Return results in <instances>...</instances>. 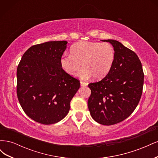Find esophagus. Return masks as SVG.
I'll return each mask as SVG.
<instances>
[{"instance_id":"esophagus-1","label":"esophagus","mask_w":158,"mask_h":158,"mask_svg":"<svg viewBox=\"0 0 158 158\" xmlns=\"http://www.w3.org/2000/svg\"><path fill=\"white\" fill-rule=\"evenodd\" d=\"M88 84L87 82H82V81H81L80 82V85L81 86H85V85H87Z\"/></svg>"}]
</instances>
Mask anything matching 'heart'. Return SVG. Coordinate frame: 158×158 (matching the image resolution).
Here are the masks:
<instances>
[{
    "label": "heart",
    "mask_w": 158,
    "mask_h": 158,
    "mask_svg": "<svg viewBox=\"0 0 158 158\" xmlns=\"http://www.w3.org/2000/svg\"><path fill=\"white\" fill-rule=\"evenodd\" d=\"M71 54L60 56L61 69L74 76L82 67L78 75L84 80L93 77L101 79L111 70L114 60V51L109 43L79 41L70 49Z\"/></svg>",
    "instance_id": "heart-1"
}]
</instances>
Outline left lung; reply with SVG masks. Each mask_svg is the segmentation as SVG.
Instances as JSON below:
<instances>
[{"label": "left lung", "mask_w": 158, "mask_h": 158, "mask_svg": "<svg viewBox=\"0 0 158 158\" xmlns=\"http://www.w3.org/2000/svg\"><path fill=\"white\" fill-rule=\"evenodd\" d=\"M111 44L114 60L107 75L99 82L90 83L88 101L94 120L103 125H112L128 117L137 107L142 93L144 73L137 55L113 40Z\"/></svg>", "instance_id": "8db88e82"}]
</instances>
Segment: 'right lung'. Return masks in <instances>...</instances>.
Instances as JSON below:
<instances>
[{"mask_svg":"<svg viewBox=\"0 0 158 158\" xmlns=\"http://www.w3.org/2000/svg\"><path fill=\"white\" fill-rule=\"evenodd\" d=\"M67 41H48L33 45L23 55L17 68V96L27 115L43 125L63 119L80 81L61 69L60 59Z\"/></svg>","mask_w":158,"mask_h":158,"instance_id":"right-lung-1","label":"right lung"}]
</instances>
